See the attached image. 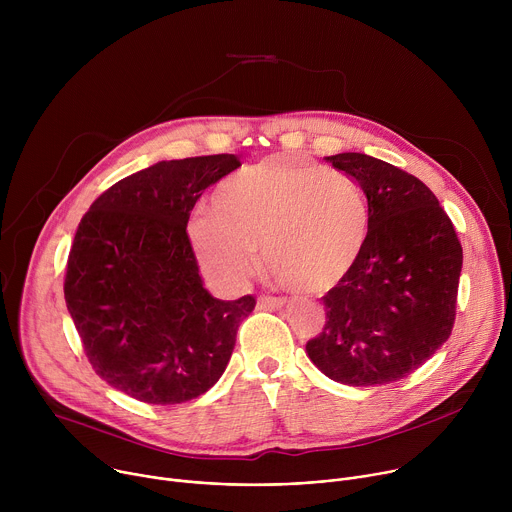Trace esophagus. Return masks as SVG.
Here are the masks:
<instances>
[{
    "label": "esophagus",
    "instance_id": "obj_1",
    "mask_svg": "<svg viewBox=\"0 0 512 512\" xmlns=\"http://www.w3.org/2000/svg\"><path fill=\"white\" fill-rule=\"evenodd\" d=\"M287 304V300L285 298H277V296H261L259 300H257V306L261 308V310H279V308H283Z\"/></svg>",
    "mask_w": 512,
    "mask_h": 512
}]
</instances>
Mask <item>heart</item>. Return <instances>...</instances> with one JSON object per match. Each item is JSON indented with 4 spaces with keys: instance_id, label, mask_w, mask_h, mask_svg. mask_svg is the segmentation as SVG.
<instances>
[{
    "instance_id": "obj_1",
    "label": "heart",
    "mask_w": 512,
    "mask_h": 512,
    "mask_svg": "<svg viewBox=\"0 0 512 512\" xmlns=\"http://www.w3.org/2000/svg\"><path fill=\"white\" fill-rule=\"evenodd\" d=\"M212 210L198 212L188 233L202 267L225 283L243 281L263 247L283 279L330 289L354 267L369 231L367 202L348 174L283 156L229 176Z\"/></svg>"
}]
</instances>
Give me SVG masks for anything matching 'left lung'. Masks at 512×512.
I'll use <instances>...</instances> for the list:
<instances>
[{
    "label": "left lung",
    "mask_w": 512,
    "mask_h": 512,
    "mask_svg": "<svg viewBox=\"0 0 512 512\" xmlns=\"http://www.w3.org/2000/svg\"><path fill=\"white\" fill-rule=\"evenodd\" d=\"M326 160L367 194L369 231L354 267L322 298L326 324L306 352L332 381L389 385L450 338L462 245L419 178L354 152Z\"/></svg>",
    "instance_id": "left-lung-1"
}]
</instances>
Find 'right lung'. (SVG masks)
<instances>
[{"label": "right lung", "instance_id": "1", "mask_svg": "<svg viewBox=\"0 0 512 512\" xmlns=\"http://www.w3.org/2000/svg\"><path fill=\"white\" fill-rule=\"evenodd\" d=\"M233 154L158 162L107 188L72 241L64 300L95 373L152 405L206 393L225 373L255 298H212L186 231Z\"/></svg>", "mask_w": 512, "mask_h": 512}]
</instances>
